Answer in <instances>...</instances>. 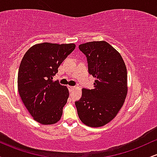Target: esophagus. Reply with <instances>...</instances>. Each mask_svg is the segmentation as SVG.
Masks as SVG:
<instances>
[{"label":"esophagus","instance_id":"esophagus-1","mask_svg":"<svg viewBox=\"0 0 157 157\" xmlns=\"http://www.w3.org/2000/svg\"><path fill=\"white\" fill-rule=\"evenodd\" d=\"M75 89V86H68V89H69V91H72L74 89Z\"/></svg>","mask_w":157,"mask_h":157}]
</instances>
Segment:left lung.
Returning a JSON list of instances; mask_svg holds the SVG:
<instances>
[{"label": "left lung", "instance_id": "obj_1", "mask_svg": "<svg viewBox=\"0 0 157 157\" xmlns=\"http://www.w3.org/2000/svg\"><path fill=\"white\" fill-rule=\"evenodd\" d=\"M86 55L89 72L96 80L93 89H82L75 102L80 120L89 127H101L111 122L127 96V69L120 54L104 40L80 44Z\"/></svg>", "mask_w": 157, "mask_h": 157}]
</instances>
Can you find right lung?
<instances>
[{
  "mask_svg": "<svg viewBox=\"0 0 157 157\" xmlns=\"http://www.w3.org/2000/svg\"><path fill=\"white\" fill-rule=\"evenodd\" d=\"M75 47V44H37L21 60L17 75L20 97L34 120L42 125H52L60 120L69 92L66 86L52 80Z\"/></svg>",
  "mask_w": 157,
  "mask_h": 157,
  "instance_id": "obj_1",
  "label": "right lung"
}]
</instances>
